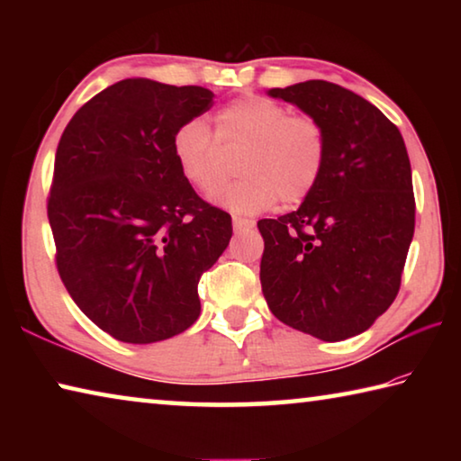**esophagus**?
Segmentation results:
<instances>
[{"label": "esophagus", "mask_w": 461, "mask_h": 461, "mask_svg": "<svg viewBox=\"0 0 461 461\" xmlns=\"http://www.w3.org/2000/svg\"><path fill=\"white\" fill-rule=\"evenodd\" d=\"M231 223H233V230H236V231H246V230L254 228L252 220H246V217H240V215H233Z\"/></svg>", "instance_id": "1"}]
</instances>
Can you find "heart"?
I'll use <instances>...</instances> for the list:
<instances>
[{"instance_id":"obj_1","label":"heart","mask_w":461,"mask_h":461,"mask_svg":"<svg viewBox=\"0 0 461 461\" xmlns=\"http://www.w3.org/2000/svg\"><path fill=\"white\" fill-rule=\"evenodd\" d=\"M223 144H246L236 181L215 193V203L231 213L267 212L280 199L299 205L315 191L325 168V131L311 115H291L275 99L244 95L215 115ZM173 156L193 189L213 193L221 183L217 140L203 118L185 120L173 134Z\"/></svg>"}]
</instances>
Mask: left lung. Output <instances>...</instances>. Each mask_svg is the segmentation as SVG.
Returning a JSON list of instances; mask_svg holds the SVG:
<instances>
[{
  "mask_svg": "<svg viewBox=\"0 0 461 461\" xmlns=\"http://www.w3.org/2000/svg\"><path fill=\"white\" fill-rule=\"evenodd\" d=\"M325 131V168L293 213L260 220V283L272 315L323 341L362 333L393 305L415 231L411 162L399 128L327 81L270 89Z\"/></svg>",
  "mask_w": 461,
  "mask_h": 461,
  "instance_id": "obj_1",
  "label": "left lung"
}]
</instances>
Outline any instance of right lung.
<instances>
[{
    "mask_svg": "<svg viewBox=\"0 0 461 461\" xmlns=\"http://www.w3.org/2000/svg\"><path fill=\"white\" fill-rule=\"evenodd\" d=\"M213 105L205 87L123 79L97 93L60 136L49 197L57 268L99 330L126 343L197 321L199 278L231 238L173 156V134Z\"/></svg>",
    "mask_w": 461,
    "mask_h": 461,
    "instance_id": "obj_1",
    "label": "right lung"
}]
</instances>
